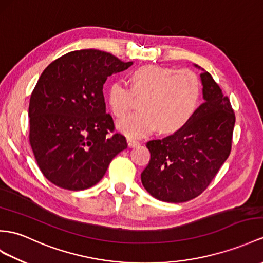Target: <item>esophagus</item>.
I'll list each match as a JSON object with an SVG mask.
<instances>
[{
	"label": "esophagus",
	"instance_id": "1",
	"mask_svg": "<svg viewBox=\"0 0 263 263\" xmlns=\"http://www.w3.org/2000/svg\"><path fill=\"white\" fill-rule=\"evenodd\" d=\"M127 144L129 147H136L139 145V142L136 139H133V138H127Z\"/></svg>",
	"mask_w": 263,
	"mask_h": 263
}]
</instances>
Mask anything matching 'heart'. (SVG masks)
<instances>
[{
    "instance_id": "heart-1",
    "label": "heart",
    "mask_w": 263,
    "mask_h": 263,
    "mask_svg": "<svg viewBox=\"0 0 263 263\" xmlns=\"http://www.w3.org/2000/svg\"><path fill=\"white\" fill-rule=\"evenodd\" d=\"M130 89L114 82L108 90V102L118 118L129 112L134 96L140 110L118 121V129L129 137L148 135L159 127L165 134L175 133L194 116L201 99V83L191 70L144 66L129 76Z\"/></svg>"
}]
</instances>
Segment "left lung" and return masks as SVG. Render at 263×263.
Here are the masks:
<instances>
[{
  "mask_svg": "<svg viewBox=\"0 0 263 263\" xmlns=\"http://www.w3.org/2000/svg\"><path fill=\"white\" fill-rule=\"evenodd\" d=\"M202 70L204 102L194 116L173 135L146 144L151 159L142 173V183L159 201L182 203L200 195L231 152L232 106L213 77Z\"/></svg>",
  "mask_w": 263,
  "mask_h": 263,
  "instance_id": "1",
  "label": "left lung"
}]
</instances>
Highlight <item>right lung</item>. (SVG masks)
<instances>
[{"mask_svg":"<svg viewBox=\"0 0 263 263\" xmlns=\"http://www.w3.org/2000/svg\"><path fill=\"white\" fill-rule=\"evenodd\" d=\"M124 62L105 51L85 49L58 58L44 69L29 105L30 145L47 180L61 189L81 191L97 184L126 138L115 125L102 87Z\"/></svg>","mask_w":263,"mask_h":263,"instance_id":"right-lung-1","label":"right lung"}]
</instances>
